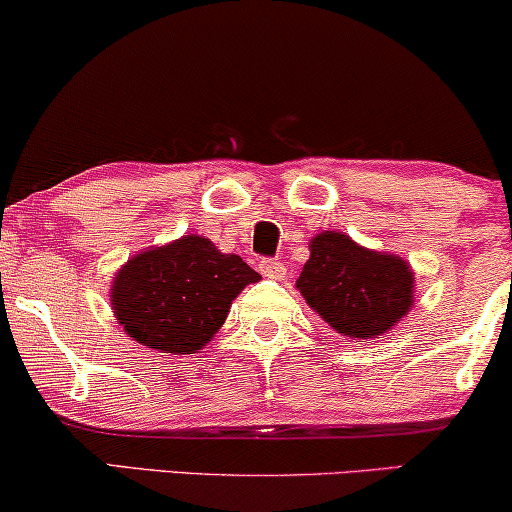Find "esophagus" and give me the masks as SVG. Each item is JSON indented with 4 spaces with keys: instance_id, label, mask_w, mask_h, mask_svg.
Returning a JSON list of instances; mask_svg holds the SVG:
<instances>
[{
    "instance_id": "1",
    "label": "esophagus",
    "mask_w": 512,
    "mask_h": 512,
    "mask_svg": "<svg viewBox=\"0 0 512 512\" xmlns=\"http://www.w3.org/2000/svg\"><path fill=\"white\" fill-rule=\"evenodd\" d=\"M258 270H261V275L268 279H282L286 272L284 263H279L277 258H263V261L258 263Z\"/></svg>"
}]
</instances>
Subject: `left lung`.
Here are the masks:
<instances>
[{"mask_svg":"<svg viewBox=\"0 0 512 512\" xmlns=\"http://www.w3.org/2000/svg\"><path fill=\"white\" fill-rule=\"evenodd\" d=\"M296 286L312 310L347 338H375L412 307V275L398 256L363 249L340 233H321L310 244Z\"/></svg>","mask_w":512,"mask_h":512,"instance_id":"obj_1","label":"left lung"}]
</instances>
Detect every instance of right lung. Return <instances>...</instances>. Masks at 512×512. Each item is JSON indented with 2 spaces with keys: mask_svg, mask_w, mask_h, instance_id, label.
I'll use <instances>...</instances> for the list:
<instances>
[{
  "mask_svg": "<svg viewBox=\"0 0 512 512\" xmlns=\"http://www.w3.org/2000/svg\"><path fill=\"white\" fill-rule=\"evenodd\" d=\"M261 275L200 235L137 254L118 270L111 305L125 333L167 354H195L228 317L237 293Z\"/></svg>",
  "mask_w": 512,
  "mask_h": 512,
  "instance_id": "obj_1",
  "label": "right lung"
}]
</instances>
